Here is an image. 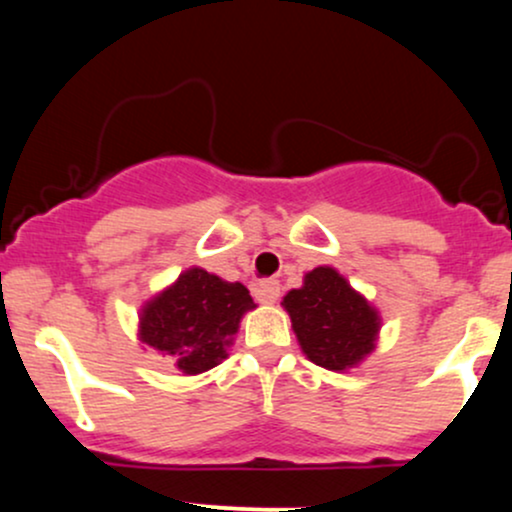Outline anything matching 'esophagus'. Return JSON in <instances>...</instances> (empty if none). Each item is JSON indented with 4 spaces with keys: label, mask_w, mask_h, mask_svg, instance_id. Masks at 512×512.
<instances>
[{
    "label": "esophagus",
    "mask_w": 512,
    "mask_h": 512,
    "mask_svg": "<svg viewBox=\"0 0 512 512\" xmlns=\"http://www.w3.org/2000/svg\"><path fill=\"white\" fill-rule=\"evenodd\" d=\"M279 293H281V286L276 284V281H262V284L255 286V298L260 303H276Z\"/></svg>",
    "instance_id": "34e87169"
}]
</instances>
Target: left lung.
<instances>
[{
    "label": "left lung",
    "mask_w": 512,
    "mask_h": 512,
    "mask_svg": "<svg viewBox=\"0 0 512 512\" xmlns=\"http://www.w3.org/2000/svg\"><path fill=\"white\" fill-rule=\"evenodd\" d=\"M284 308L301 349L315 366L354 368L375 349L378 313L332 267L305 274L301 289L284 296Z\"/></svg>",
    "instance_id": "1"
}]
</instances>
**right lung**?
I'll list each match as a JSON object with an SVG mask.
<instances>
[{
  "label": "right lung",
  "instance_id": "obj_1",
  "mask_svg": "<svg viewBox=\"0 0 512 512\" xmlns=\"http://www.w3.org/2000/svg\"><path fill=\"white\" fill-rule=\"evenodd\" d=\"M255 308L243 284L192 267L144 305L139 339L163 351L182 375L219 366L243 313Z\"/></svg>",
  "mask_w": 512,
  "mask_h": 512
}]
</instances>
